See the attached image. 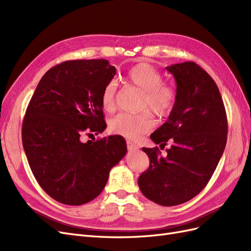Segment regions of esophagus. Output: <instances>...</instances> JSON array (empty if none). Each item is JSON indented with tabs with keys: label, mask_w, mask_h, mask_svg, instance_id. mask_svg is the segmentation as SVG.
Returning <instances> with one entry per match:
<instances>
[{
	"label": "esophagus",
	"mask_w": 251,
	"mask_h": 251,
	"mask_svg": "<svg viewBox=\"0 0 251 251\" xmlns=\"http://www.w3.org/2000/svg\"><path fill=\"white\" fill-rule=\"evenodd\" d=\"M126 147H127V150L130 151H137L138 150V147L136 146L135 143H133L132 141H130V140L126 141Z\"/></svg>",
	"instance_id": "34e87169"
}]
</instances>
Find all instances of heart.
Wrapping results in <instances>:
<instances>
[{
    "label": "heart",
    "instance_id": "b5f03b06",
    "mask_svg": "<svg viewBox=\"0 0 251 251\" xmlns=\"http://www.w3.org/2000/svg\"><path fill=\"white\" fill-rule=\"evenodd\" d=\"M127 81L142 91L140 109H150L158 116L169 115L177 100V90L171 83L163 82L162 74L148 63L135 65L126 74ZM117 83L111 80L102 90L101 105L104 111L116 108ZM110 130L128 139H138L155 126V120L149 111L139 114L120 113L109 123Z\"/></svg>",
    "mask_w": 251,
    "mask_h": 251
}]
</instances>
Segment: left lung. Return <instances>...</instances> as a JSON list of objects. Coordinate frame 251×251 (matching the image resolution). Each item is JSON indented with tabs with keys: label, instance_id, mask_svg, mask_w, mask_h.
<instances>
[{
	"label": "left lung",
	"instance_id": "left-lung-1",
	"mask_svg": "<svg viewBox=\"0 0 251 251\" xmlns=\"http://www.w3.org/2000/svg\"><path fill=\"white\" fill-rule=\"evenodd\" d=\"M177 83V100L169 119L151 135L168 154L142 148L150 159L138 178L141 193L162 206L193 199L206 186L222 157L227 117L221 94L210 75L194 62L166 67Z\"/></svg>",
	"mask_w": 251,
	"mask_h": 251
}]
</instances>
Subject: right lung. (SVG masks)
Returning a JSON list of instances; mask_svg holds the SVG:
<instances>
[{
  "instance_id": "obj_1",
  "label": "right lung",
  "mask_w": 251,
  "mask_h": 251,
  "mask_svg": "<svg viewBox=\"0 0 251 251\" xmlns=\"http://www.w3.org/2000/svg\"><path fill=\"white\" fill-rule=\"evenodd\" d=\"M115 73L105 59L67 60L44 74L30 100L23 147L37 183L57 202L95 199L126 154L123 136L80 140L83 133L98 135L107 127L100 97Z\"/></svg>"
}]
</instances>
